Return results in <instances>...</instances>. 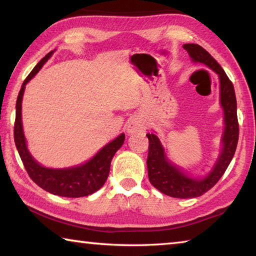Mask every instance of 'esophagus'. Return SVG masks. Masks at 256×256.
I'll return each mask as SVG.
<instances>
[{"label": "esophagus", "instance_id": "1", "mask_svg": "<svg viewBox=\"0 0 256 256\" xmlns=\"http://www.w3.org/2000/svg\"><path fill=\"white\" fill-rule=\"evenodd\" d=\"M128 133H138V132H144L146 130V124L144 120L138 118V116H134L128 123Z\"/></svg>", "mask_w": 256, "mask_h": 256}]
</instances>
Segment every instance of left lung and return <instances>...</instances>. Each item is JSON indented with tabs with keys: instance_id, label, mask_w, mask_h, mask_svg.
Masks as SVG:
<instances>
[{
	"instance_id": "obj_1",
	"label": "left lung",
	"mask_w": 256,
	"mask_h": 256,
	"mask_svg": "<svg viewBox=\"0 0 256 256\" xmlns=\"http://www.w3.org/2000/svg\"><path fill=\"white\" fill-rule=\"evenodd\" d=\"M184 49L187 50L192 62L206 64L220 77V105L224 110L225 123L222 138V152L214 168L205 178H192L168 160L159 138L154 133H148V154L146 166L148 180L159 192L174 198H194L207 192L218 182L233 159L238 142V104L233 82L210 54L196 44H186Z\"/></svg>"
}]
</instances>
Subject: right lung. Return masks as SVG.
<instances>
[{
    "label": "right lung",
    "instance_id": "obj_1",
    "mask_svg": "<svg viewBox=\"0 0 256 256\" xmlns=\"http://www.w3.org/2000/svg\"><path fill=\"white\" fill-rule=\"evenodd\" d=\"M54 51H50L46 57L40 60L38 64L32 69L28 75L26 80L23 82L20 92H18L16 106V123H14V142L20 154L23 166L28 174L34 182L46 192L62 197L78 198L85 197L88 194H94L97 190L103 187L110 169V161H112L116 151L122 146L125 136H120L100 148L96 154L86 164L72 166L64 169H51L46 168L36 162L26 148V142L22 128V98L26 85L34 78L36 72L42 68L46 62L50 58Z\"/></svg>",
    "mask_w": 256,
    "mask_h": 256
}]
</instances>
